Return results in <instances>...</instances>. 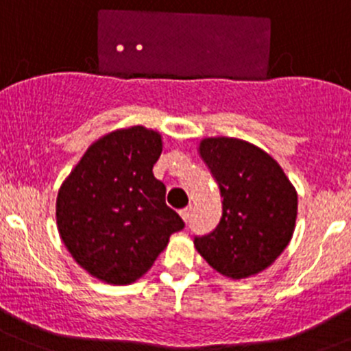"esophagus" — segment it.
I'll list each match as a JSON object with an SVG mask.
<instances>
[{"mask_svg": "<svg viewBox=\"0 0 351 351\" xmlns=\"http://www.w3.org/2000/svg\"><path fill=\"white\" fill-rule=\"evenodd\" d=\"M180 215H182L183 221L189 222L192 219V207H185L183 210H180Z\"/></svg>", "mask_w": 351, "mask_h": 351, "instance_id": "esophagus-1", "label": "esophagus"}]
</instances>
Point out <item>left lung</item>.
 <instances>
[{
  "label": "left lung",
  "mask_w": 351,
  "mask_h": 351,
  "mask_svg": "<svg viewBox=\"0 0 351 351\" xmlns=\"http://www.w3.org/2000/svg\"><path fill=\"white\" fill-rule=\"evenodd\" d=\"M198 154L221 190L222 217L210 234L195 238L193 244L224 277H254L270 267L292 239L295 189L282 166L247 141L205 137Z\"/></svg>",
  "instance_id": "8db88e82"
}]
</instances>
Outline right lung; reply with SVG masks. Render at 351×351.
Returning <instances> with one entry per match:
<instances>
[{
	"label": "right lung",
	"mask_w": 351,
	"mask_h": 351,
	"mask_svg": "<svg viewBox=\"0 0 351 351\" xmlns=\"http://www.w3.org/2000/svg\"><path fill=\"white\" fill-rule=\"evenodd\" d=\"M162 137L144 125L95 141L58 192L56 221L81 268L110 285L139 280L183 221L165 202L153 166Z\"/></svg>",
	"instance_id": "add662e5"
}]
</instances>
